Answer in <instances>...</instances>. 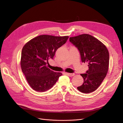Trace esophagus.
<instances>
[{
	"instance_id": "obj_1",
	"label": "esophagus",
	"mask_w": 123,
	"mask_h": 123,
	"mask_svg": "<svg viewBox=\"0 0 123 123\" xmlns=\"http://www.w3.org/2000/svg\"><path fill=\"white\" fill-rule=\"evenodd\" d=\"M67 74V75H68L69 76H73L74 75V73H66Z\"/></svg>"
}]
</instances>
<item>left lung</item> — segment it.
Wrapping results in <instances>:
<instances>
[{
    "mask_svg": "<svg viewBox=\"0 0 123 123\" xmlns=\"http://www.w3.org/2000/svg\"><path fill=\"white\" fill-rule=\"evenodd\" d=\"M69 41L79 50L81 62L88 64V70L80 74L84 83L77 88L78 90L84 93L93 92L102 84L108 71V50L99 40L87 34L70 37Z\"/></svg>",
    "mask_w": 123,
    "mask_h": 123,
    "instance_id": "left-lung-1",
    "label": "left lung"
}]
</instances>
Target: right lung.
Wrapping results in <instances>:
<instances>
[{"mask_svg": "<svg viewBox=\"0 0 123 123\" xmlns=\"http://www.w3.org/2000/svg\"><path fill=\"white\" fill-rule=\"evenodd\" d=\"M69 36L42 35L32 39L21 51V68L28 84L34 90L44 92L52 87L62 74L48 68L49 59L64 44Z\"/></svg>", "mask_w": 123, "mask_h": 123, "instance_id": "add662e5", "label": "right lung"}]
</instances>
